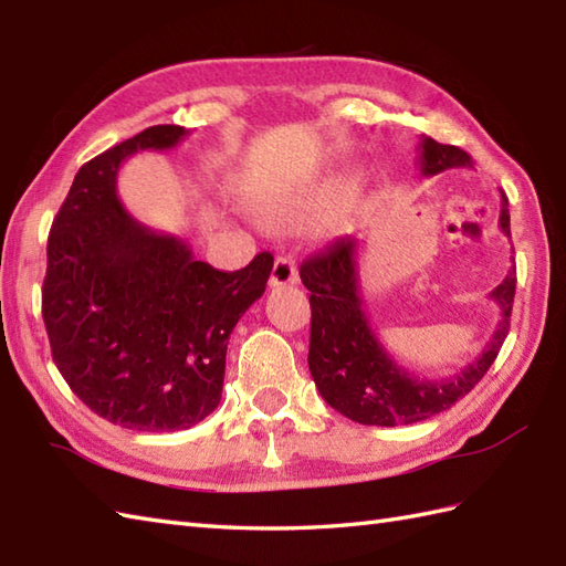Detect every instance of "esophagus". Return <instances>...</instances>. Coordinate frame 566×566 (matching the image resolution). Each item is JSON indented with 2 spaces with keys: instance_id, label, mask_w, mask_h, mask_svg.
<instances>
[{
  "instance_id": "obj_1",
  "label": "esophagus",
  "mask_w": 566,
  "mask_h": 566,
  "mask_svg": "<svg viewBox=\"0 0 566 566\" xmlns=\"http://www.w3.org/2000/svg\"><path fill=\"white\" fill-rule=\"evenodd\" d=\"M298 280V272H296V264L292 258H276L272 264V274H270V286L272 290H280V286L286 284H296Z\"/></svg>"
}]
</instances>
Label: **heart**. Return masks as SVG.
I'll return each instance as SVG.
<instances>
[{
    "instance_id": "1",
    "label": "heart",
    "mask_w": 566,
    "mask_h": 566,
    "mask_svg": "<svg viewBox=\"0 0 566 566\" xmlns=\"http://www.w3.org/2000/svg\"><path fill=\"white\" fill-rule=\"evenodd\" d=\"M357 179L353 172H335L318 179V182L306 189L302 197L294 201V207L286 211H274L280 219L286 216H302V219H326V216L338 213L347 201L353 199Z\"/></svg>"
}]
</instances>
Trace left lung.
<instances>
[{
  "label": "left lung",
  "mask_w": 566,
  "mask_h": 566,
  "mask_svg": "<svg viewBox=\"0 0 566 566\" xmlns=\"http://www.w3.org/2000/svg\"><path fill=\"white\" fill-rule=\"evenodd\" d=\"M418 167L423 177H436L452 167H472V158L462 148L423 136L418 143ZM499 226L511 238L509 199L503 191ZM298 274L311 292V377L326 403L355 423L391 428L448 411L482 381L509 335L515 268L489 294L501 308V321L484 350L452 377L420 379L396 365L369 326L359 296L357 238H338L326 252L308 258Z\"/></svg>",
  "instance_id": "left-lung-1"
}]
</instances>
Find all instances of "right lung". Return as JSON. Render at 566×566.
I'll return each instance as SVG.
<instances>
[{
    "mask_svg": "<svg viewBox=\"0 0 566 566\" xmlns=\"http://www.w3.org/2000/svg\"><path fill=\"white\" fill-rule=\"evenodd\" d=\"M187 134L150 126L82 165L48 238L43 321L55 367L94 413L128 430H187L213 413L228 338L274 262L260 252L243 270L219 272L182 238L126 211L122 165Z\"/></svg>",
    "mask_w": 566,
    "mask_h": 566,
    "instance_id": "obj_1",
    "label": "right lung"
}]
</instances>
